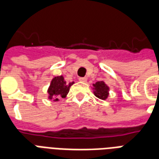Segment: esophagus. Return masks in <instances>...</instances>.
I'll return each mask as SVG.
<instances>
[{
    "label": "esophagus",
    "instance_id": "obj_1",
    "mask_svg": "<svg viewBox=\"0 0 159 159\" xmlns=\"http://www.w3.org/2000/svg\"><path fill=\"white\" fill-rule=\"evenodd\" d=\"M79 82H87V78H86V77H79Z\"/></svg>",
    "mask_w": 159,
    "mask_h": 159
}]
</instances>
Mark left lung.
I'll return each instance as SVG.
<instances>
[{
    "mask_svg": "<svg viewBox=\"0 0 159 159\" xmlns=\"http://www.w3.org/2000/svg\"><path fill=\"white\" fill-rule=\"evenodd\" d=\"M92 90L93 93L97 98L101 100H106L108 98L109 92H110V87L106 84L104 81H99L96 83L92 84Z\"/></svg>",
    "mask_w": 159,
    "mask_h": 159,
    "instance_id": "obj_1",
    "label": "left lung"
}]
</instances>
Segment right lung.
I'll return each mask as SVG.
<instances>
[{
  "label": "right lung",
  "mask_w": 159,
  "mask_h": 159,
  "mask_svg": "<svg viewBox=\"0 0 159 159\" xmlns=\"http://www.w3.org/2000/svg\"><path fill=\"white\" fill-rule=\"evenodd\" d=\"M74 84V82L67 83L63 76H57L52 79L48 88V99L53 102H58L59 98H65L69 92L70 87Z\"/></svg>",
  "instance_id": "right-lung-1"
}]
</instances>
